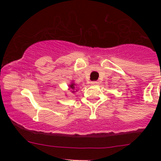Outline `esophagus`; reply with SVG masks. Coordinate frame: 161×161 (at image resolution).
Returning <instances> with one entry per match:
<instances>
[{"instance_id": "34e87169", "label": "esophagus", "mask_w": 161, "mask_h": 161, "mask_svg": "<svg viewBox=\"0 0 161 161\" xmlns=\"http://www.w3.org/2000/svg\"><path fill=\"white\" fill-rule=\"evenodd\" d=\"M91 84H92V85H97V84H98V82H97V81H93V82H91Z\"/></svg>"}]
</instances>
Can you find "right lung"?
Instances as JSON below:
<instances>
[{"instance_id": "obj_1", "label": "right lung", "mask_w": 161, "mask_h": 161, "mask_svg": "<svg viewBox=\"0 0 161 161\" xmlns=\"http://www.w3.org/2000/svg\"><path fill=\"white\" fill-rule=\"evenodd\" d=\"M75 84L74 83V82H71V85H69V87H70V90H71V92H76V91H77L78 90H75Z\"/></svg>"}]
</instances>
